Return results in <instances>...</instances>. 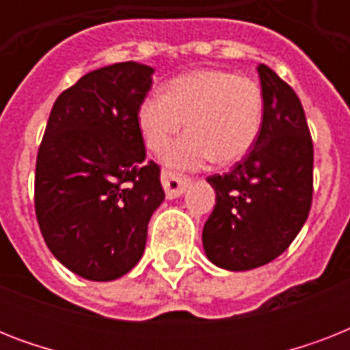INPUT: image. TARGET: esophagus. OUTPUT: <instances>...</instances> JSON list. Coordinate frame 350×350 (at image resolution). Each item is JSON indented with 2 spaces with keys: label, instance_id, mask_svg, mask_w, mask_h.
Here are the masks:
<instances>
[{
  "label": "esophagus",
  "instance_id": "obj_1",
  "mask_svg": "<svg viewBox=\"0 0 350 350\" xmlns=\"http://www.w3.org/2000/svg\"><path fill=\"white\" fill-rule=\"evenodd\" d=\"M161 183H163L165 187V194H167V198H169V200H174V198L183 194L187 183H189V178L178 174V172L163 170V172H161Z\"/></svg>",
  "mask_w": 350,
  "mask_h": 350
}]
</instances>
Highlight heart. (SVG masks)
Returning a JSON list of instances; mask_svg holds the SVG:
<instances>
[{
    "label": "heart",
    "instance_id": "b5f03b06",
    "mask_svg": "<svg viewBox=\"0 0 350 350\" xmlns=\"http://www.w3.org/2000/svg\"><path fill=\"white\" fill-rule=\"evenodd\" d=\"M187 134L165 154L174 169H200L211 159L232 163L249 152L263 125V92L254 79L225 70H198L172 79L139 107L147 147L165 152L183 129Z\"/></svg>",
    "mask_w": 350,
    "mask_h": 350
}]
</instances>
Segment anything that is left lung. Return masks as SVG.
I'll return each mask as SVG.
<instances>
[{
    "mask_svg": "<svg viewBox=\"0 0 350 350\" xmlns=\"http://www.w3.org/2000/svg\"><path fill=\"white\" fill-rule=\"evenodd\" d=\"M263 125L241 161L208 176L216 205L203 227L214 265L250 271L285 252L312 205L314 148L301 101L272 68L258 65Z\"/></svg>",
    "mask_w": 350,
    "mask_h": 350,
    "instance_id": "left-lung-1",
    "label": "left lung"
}]
</instances>
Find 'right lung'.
<instances>
[{"instance_id": "add662e5", "label": "right lung", "mask_w": 350, "mask_h": 350, "mask_svg": "<svg viewBox=\"0 0 350 350\" xmlns=\"http://www.w3.org/2000/svg\"><path fill=\"white\" fill-rule=\"evenodd\" d=\"M152 74L134 62L85 74L57 96L38 150L34 208L43 239L56 260L92 282L136 265L165 198L137 121Z\"/></svg>"}]
</instances>
